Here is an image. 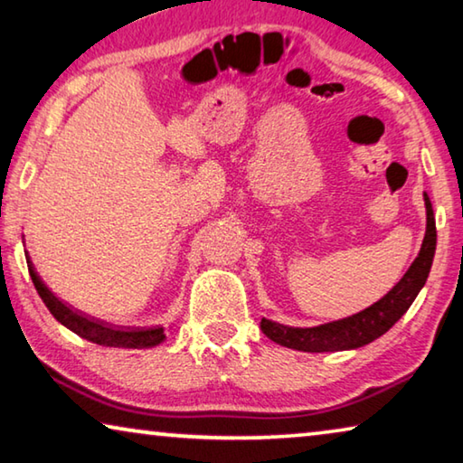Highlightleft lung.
<instances>
[{
	"mask_svg": "<svg viewBox=\"0 0 463 463\" xmlns=\"http://www.w3.org/2000/svg\"><path fill=\"white\" fill-rule=\"evenodd\" d=\"M427 206V232L422 239V247L417 260L412 261L409 271L404 273L402 279L390 289V292L372 304L370 308L357 312L354 317L335 320L312 328H296L271 323L268 318H261V331L271 341H276L284 347L308 351V354H323V351H345L357 349L364 345L378 339L388 328L401 318L406 310L411 308L414 298L420 292L429 278L430 263L435 255V216L433 206H430L429 195L425 194Z\"/></svg>",
	"mask_w": 463,
	"mask_h": 463,
	"instance_id": "obj_1",
	"label": "left lung"
}]
</instances>
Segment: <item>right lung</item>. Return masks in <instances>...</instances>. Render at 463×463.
<instances>
[{
	"label": "right lung",
	"instance_id": "obj_1",
	"mask_svg": "<svg viewBox=\"0 0 463 463\" xmlns=\"http://www.w3.org/2000/svg\"><path fill=\"white\" fill-rule=\"evenodd\" d=\"M28 271L30 278L34 281V288L38 296L43 298L46 308L51 310V315L59 320L61 325H65L69 331L83 336L96 345H104V347H120V349H146L159 345L165 339V328L153 326V328H114L109 325H104L101 320H93L90 317L81 315V312L67 307L65 302H61L44 281L38 276L33 261L28 260Z\"/></svg>",
	"mask_w": 463,
	"mask_h": 463
}]
</instances>
